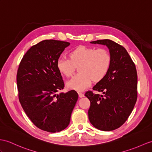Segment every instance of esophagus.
I'll return each instance as SVG.
<instances>
[{"label": "esophagus", "mask_w": 152, "mask_h": 152, "mask_svg": "<svg viewBox=\"0 0 152 152\" xmlns=\"http://www.w3.org/2000/svg\"><path fill=\"white\" fill-rule=\"evenodd\" d=\"M79 96L80 98H82V97H84V94H83V93H81V92H79Z\"/></svg>", "instance_id": "34e87169"}]
</instances>
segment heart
Wrapping results in <instances>:
<instances>
[{
	"mask_svg": "<svg viewBox=\"0 0 152 152\" xmlns=\"http://www.w3.org/2000/svg\"><path fill=\"white\" fill-rule=\"evenodd\" d=\"M70 58L61 57L58 58L57 67L66 77L71 76L79 66V73L74 75L66 83L69 89L78 91H84L91 85L92 80H101L108 73L112 57L109 51L104 48L80 46L69 53Z\"/></svg>",
	"mask_w": 152,
	"mask_h": 152,
	"instance_id": "obj_1",
	"label": "heart"
}]
</instances>
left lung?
<instances>
[{
    "mask_svg": "<svg viewBox=\"0 0 152 152\" xmlns=\"http://www.w3.org/2000/svg\"><path fill=\"white\" fill-rule=\"evenodd\" d=\"M91 44L105 45L109 49L112 63L104 79L93 87L103 95L87 91L90 101L88 118L95 128L112 131L119 128L128 119L137 98V73L135 65L126 50L109 39L98 40Z\"/></svg>",
    "mask_w": 152,
    "mask_h": 152,
    "instance_id": "left-lung-1",
    "label": "left lung"
}]
</instances>
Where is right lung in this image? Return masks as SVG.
Here are the masks:
<instances>
[{
	"label": "right lung",
	"mask_w": 152,
	"mask_h": 152,
	"mask_svg": "<svg viewBox=\"0 0 152 152\" xmlns=\"http://www.w3.org/2000/svg\"><path fill=\"white\" fill-rule=\"evenodd\" d=\"M68 42L44 40L31 46L20 61L17 75L18 99L37 127L48 132L63 130L78 99L75 90L57 94L64 84L57 62Z\"/></svg>",
	"instance_id": "1"
}]
</instances>
